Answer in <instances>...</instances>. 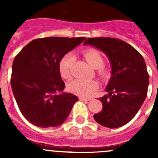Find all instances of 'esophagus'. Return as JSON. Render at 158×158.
Instances as JSON below:
<instances>
[{"instance_id": "obj_1", "label": "esophagus", "mask_w": 158, "mask_h": 158, "mask_svg": "<svg viewBox=\"0 0 158 158\" xmlns=\"http://www.w3.org/2000/svg\"><path fill=\"white\" fill-rule=\"evenodd\" d=\"M79 100H81V101H89V100H91V99H89V98H84V97H80V98H79Z\"/></svg>"}]
</instances>
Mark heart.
<instances>
[{"label": "heart", "mask_w": 158, "mask_h": 158, "mask_svg": "<svg viewBox=\"0 0 158 158\" xmlns=\"http://www.w3.org/2000/svg\"><path fill=\"white\" fill-rule=\"evenodd\" d=\"M83 55L93 68H96L97 73L102 79H107L110 76V69L107 66L103 65L104 58L101 53L94 48L86 49L83 51ZM75 58L72 53H67L61 58L59 62V71L62 77L65 79H69L71 77V69ZM98 82L94 80H81L76 79L69 82L68 85V89L70 92L74 94L79 95L84 97H89L92 96L96 89H98Z\"/></svg>", "instance_id": "obj_1"}]
</instances>
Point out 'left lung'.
I'll return each instance as SVG.
<instances>
[{"instance_id": "left-lung-1", "label": "left lung", "mask_w": 158, "mask_h": 158, "mask_svg": "<svg viewBox=\"0 0 158 158\" xmlns=\"http://www.w3.org/2000/svg\"><path fill=\"white\" fill-rule=\"evenodd\" d=\"M84 44L100 49L111 65L105 89L108 94L100 98L103 108L94 119L105 127H120L135 116L147 96L149 73L144 58L132 46L114 38H90Z\"/></svg>"}]
</instances>
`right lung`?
Instances as JSON below:
<instances>
[{
    "mask_svg": "<svg viewBox=\"0 0 158 158\" xmlns=\"http://www.w3.org/2000/svg\"><path fill=\"white\" fill-rule=\"evenodd\" d=\"M85 38L47 37L32 40L15 57L11 86L19 109L31 123L55 127L68 118L77 96L63 93L61 58Z\"/></svg>",
    "mask_w": 158,
    "mask_h": 158,
    "instance_id": "obj_1",
    "label": "right lung"
}]
</instances>
